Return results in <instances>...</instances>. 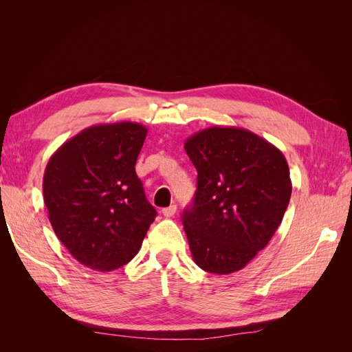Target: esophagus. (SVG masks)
<instances>
[{"instance_id":"obj_1","label":"esophagus","mask_w":352,"mask_h":352,"mask_svg":"<svg viewBox=\"0 0 352 352\" xmlns=\"http://www.w3.org/2000/svg\"><path fill=\"white\" fill-rule=\"evenodd\" d=\"M176 206L173 204V206H170V207H166V208H163V216L164 217H173L175 214H176Z\"/></svg>"}]
</instances>
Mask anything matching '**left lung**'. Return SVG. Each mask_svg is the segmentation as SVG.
<instances>
[{"mask_svg":"<svg viewBox=\"0 0 352 352\" xmlns=\"http://www.w3.org/2000/svg\"><path fill=\"white\" fill-rule=\"evenodd\" d=\"M197 190L182 223L198 267L229 274L243 269L273 238L289 204L285 155L241 127L214 126L188 138Z\"/></svg>","mask_w":352,"mask_h":352,"instance_id":"left-lung-1","label":"left lung"}]
</instances>
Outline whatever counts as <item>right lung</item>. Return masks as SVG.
Wrapping results in <instances>:
<instances>
[{"instance_id":"right-lung-1","label":"right lung","mask_w":352,"mask_h":352,"mask_svg":"<svg viewBox=\"0 0 352 352\" xmlns=\"http://www.w3.org/2000/svg\"><path fill=\"white\" fill-rule=\"evenodd\" d=\"M146 132L132 122L91 126L47 164L42 190L51 226L89 269L111 272L129 263L157 216L135 172Z\"/></svg>"}]
</instances>
